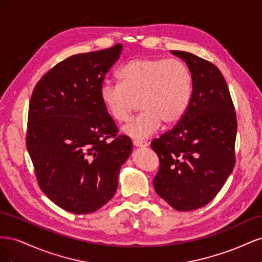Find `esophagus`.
Masks as SVG:
<instances>
[{
	"label": "esophagus",
	"mask_w": 262,
	"mask_h": 262,
	"mask_svg": "<svg viewBox=\"0 0 262 262\" xmlns=\"http://www.w3.org/2000/svg\"><path fill=\"white\" fill-rule=\"evenodd\" d=\"M133 145L137 146V147H146L148 144H147V142H145V141L134 140V141H133Z\"/></svg>",
	"instance_id": "1"
}]
</instances>
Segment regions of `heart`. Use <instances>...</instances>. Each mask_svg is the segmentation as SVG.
I'll return each mask as SVG.
<instances>
[{"label": "heart", "instance_id": "obj_1", "mask_svg": "<svg viewBox=\"0 0 262 262\" xmlns=\"http://www.w3.org/2000/svg\"><path fill=\"white\" fill-rule=\"evenodd\" d=\"M120 82L106 81L100 100L116 122L128 121L138 108L143 110L123 126L134 140L152 136L161 128L177 124L184 118L192 97L193 77L184 62L164 58H137L121 67Z\"/></svg>", "mask_w": 262, "mask_h": 262}]
</instances>
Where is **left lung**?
<instances>
[{"mask_svg":"<svg viewBox=\"0 0 262 262\" xmlns=\"http://www.w3.org/2000/svg\"><path fill=\"white\" fill-rule=\"evenodd\" d=\"M186 62L193 77L184 118L150 147L160 158L155 191L177 211L211 202L235 165L237 120L228 87L213 63L185 51H170Z\"/></svg>","mask_w":262,"mask_h":262,"instance_id":"left-lung-1","label":"left lung"}]
</instances>
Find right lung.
Here are the masks:
<instances>
[{
  "mask_svg": "<svg viewBox=\"0 0 262 262\" xmlns=\"http://www.w3.org/2000/svg\"><path fill=\"white\" fill-rule=\"evenodd\" d=\"M122 45L75 54L39 81L28 110L26 145L40 189L68 212L89 214L116 193L132 141L118 129L100 100L106 73ZM114 137L112 142H107Z\"/></svg>",
  "mask_w": 262,
  "mask_h": 262,
  "instance_id": "1",
  "label": "right lung"
}]
</instances>
